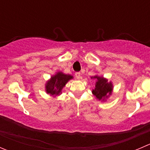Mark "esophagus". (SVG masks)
I'll use <instances>...</instances> for the list:
<instances>
[{"label":"esophagus","instance_id":"1","mask_svg":"<svg viewBox=\"0 0 150 150\" xmlns=\"http://www.w3.org/2000/svg\"><path fill=\"white\" fill-rule=\"evenodd\" d=\"M75 78H76L77 79H79L80 77H81V72H75Z\"/></svg>","mask_w":150,"mask_h":150}]
</instances>
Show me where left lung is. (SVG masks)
<instances>
[{"instance_id":"left-lung-1","label":"left lung","mask_w":150,"mask_h":150,"mask_svg":"<svg viewBox=\"0 0 150 150\" xmlns=\"http://www.w3.org/2000/svg\"><path fill=\"white\" fill-rule=\"evenodd\" d=\"M91 79L96 80L95 88L92 90V93L96 99L102 102H107L110 96L112 94L113 83L112 81H108L107 78L103 76L95 75L91 77Z\"/></svg>"}]
</instances>
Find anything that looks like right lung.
Wrapping results in <instances>:
<instances>
[{
  "label": "right lung",
  "instance_id": "1",
  "mask_svg": "<svg viewBox=\"0 0 150 150\" xmlns=\"http://www.w3.org/2000/svg\"><path fill=\"white\" fill-rule=\"evenodd\" d=\"M73 76L69 74H65L62 71H58L46 81L45 84V91L47 94L57 97L62 93V89Z\"/></svg>",
  "mask_w": 150,
  "mask_h": 150
}]
</instances>
